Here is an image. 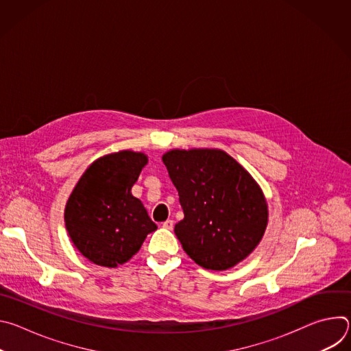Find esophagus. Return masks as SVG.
<instances>
[{"label":"esophagus","mask_w":351,"mask_h":351,"mask_svg":"<svg viewBox=\"0 0 351 351\" xmlns=\"http://www.w3.org/2000/svg\"><path fill=\"white\" fill-rule=\"evenodd\" d=\"M162 226H164L165 229H169V230H172V229H173V221L168 219V221H165V222L162 223Z\"/></svg>","instance_id":"34e87169"}]
</instances>
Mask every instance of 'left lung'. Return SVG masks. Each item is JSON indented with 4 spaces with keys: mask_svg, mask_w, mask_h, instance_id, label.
Here are the masks:
<instances>
[{
    "mask_svg": "<svg viewBox=\"0 0 351 351\" xmlns=\"http://www.w3.org/2000/svg\"><path fill=\"white\" fill-rule=\"evenodd\" d=\"M162 161L183 208L175 234L186 254L213 271L252 254L268 223L267 199L253 176L218 148L171 149Z\"/></svg>",
    "mask_w": 351,
    "mask_h": 351,
    "instance_id": "1",
    "label": "left lung"
}]
</instances>
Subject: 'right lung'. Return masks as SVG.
<instances>
[{
  "instance_id": "1",
  "label": "right lung",
  "mask_w": 351,
  "mask_h": 351,
  "mask_svg": "<svg viewBox=\"0 0 351 351\" xmlns=\"http://www.w3.org/2000/svg\"><path fill=\"white\" fill-rule=\"evenodd\" d=\"M148 158L130 149L95 160L82 175L65 207L75 247L95 265L117 268L157 229L132 187Z\"/></svg>"
}]
</instances>
